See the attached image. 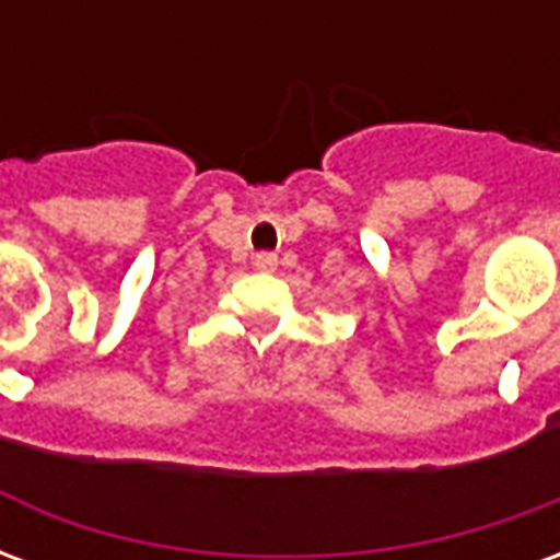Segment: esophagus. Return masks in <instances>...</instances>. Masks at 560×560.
Instances as JSON below:
<instances>
[{"label": "esophagus", "mask_w": 560, "mask_h": 560, "mask_svg": "<svg viewBox=\"0 0 560 560\" xmlns=\"http://www.w3.org/2000/svg\"><path fill=\"white\" fill-rule=\"evenodd\" d=\"M276 264H279V257L272 255V252H260V255H255V267L264 269V272L276 269Z\"/></svg>", "instance_id": "1"}]
</instances>
